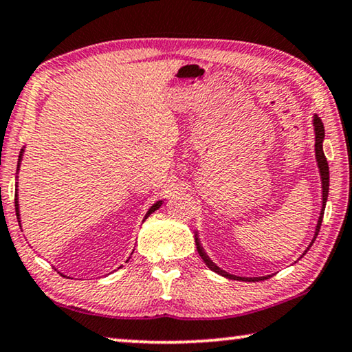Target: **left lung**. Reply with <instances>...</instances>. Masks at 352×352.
I'll return each mask as SVG.
<instances>
[{
	"label": "left lung",
	"mask_w": 352,
	"mask_h": 352,
	"mask_svg": "<svg viewBox=\"0 0 352 352\" xmlns=\"http://www.w3.org/2000/svg\"><path fill=\"white\" fill-rule=\"evenodd\" d=\"M313 126H315V154H316V162H318V168H320V175H321V184H322V208H321V214H320V219H318V225H316V230H315V236H313V241L311 244L315 242L318 232H320L321 228V223H322V217H324V209H326V203H327V195H329V165H327V160H326V155H324V151H322V142H324V126H322V121L318 118V115L313 116ZM195 244H197V250L199 253V256L203 258V261L206 263V266L214 270L215 274H220L221 277H226V278H232V280H242V282H259V280H264V278H269V277H253V278H248V277H236V275H231L228 272H225V270H221L217 264L212 263V259H210L206 253H204L201 244H199V239L198 236L195 234ZM311 244L308 245V248L311 247ZM307 248V250H308ZM305 250V253H307ZM304 253V255H305Z\"/></svg>",
	"instance_id": "1"
}]
</instances>
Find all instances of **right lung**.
Masks as SVG:
<instances>
[{
  "label": "right lung",
  "instance_id": "1",
  "mask_svg": "<svg viewBox=\"0 0 352 352\" xmlns=\"http://www.w3.org/2000/svg\"><path fill=\"white\" fill-rule=\"evenodd\" d=\"M23 151L25 149H21L20 151V155H19V165H17V173H19V170H20V162H21V157H23ZM162 203H164V201H157V203H154L153 204V206H151L149 208V210H148V212H146V215H144V220L146 219H148L149 217V215L151 214H153L154 212V210H157L160 206H162ZM15 214H17V220H19V225H20V210H19V198H17V193H15ZM143 220V221H144ZM21 226V225H20Z\"/></svg>",
  "mask_w": 352,
  "mask_h": 352
}]
</instances>
